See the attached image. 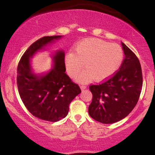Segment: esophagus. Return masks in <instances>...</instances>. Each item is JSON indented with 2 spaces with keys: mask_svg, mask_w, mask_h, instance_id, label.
Here are the masks:
<instances>
[{
  "mask_svg": "<svg viewBox=\"0 0 155 155\" xmlns=\"http://www.w3.org/2000/svg\"><path fill=\"white\" fill-rule=\"evenodd\" d=\"M86 88H87V87L85 86V85H84V84L80 85V89H81L82 90H84V89H85Z\"/></svg>",
  "mask_w": 155,
  "mask_h": 155,
  "instance_id": "esophagus-1",
  "label": "esophagus"
}]
</instances>
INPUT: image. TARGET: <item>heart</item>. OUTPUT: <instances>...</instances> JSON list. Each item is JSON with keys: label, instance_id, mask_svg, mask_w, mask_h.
<instances>
[{"label": "heart", "instance_id": "1", "mask_svg": "<svg viewBox=\"0 0 155 155\" xmlns=\"http://www.w3.org/2000/svg\"><path fill=\"white\" fill-rule=\"evenodd\" d=\"M124 59L122 48L117 44L98 38H87L76 45L74 53L65 57L66 71L71 77H75L83 68L86 70L77 78L79 82L91 80L102 81L115 73Z\"/></svg>", "mask_w": 155, "mask_h": 155}]
</instances>
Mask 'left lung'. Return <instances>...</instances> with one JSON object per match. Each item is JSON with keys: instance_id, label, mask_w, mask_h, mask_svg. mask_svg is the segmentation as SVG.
Returning <instances> with one entry per match:
<instances>
[{"instance_id": "obj_1", "label": "left lung", "mask_w": 155, "mask_h": 155, "mask_svg": "<svg viewBox=\"0 0 155 155\" xmlns=\"http://www.w3.org/2000/svg\"><path fill=\"white\" fill-rule=\"evenodd\" d=\"M125 58L117 72L101 84L89 87L92 101L89 114L103 124H113L126 117L137 104L142 90L143 75L135 54L122 42Z\"/></svg>"}]
</instances>
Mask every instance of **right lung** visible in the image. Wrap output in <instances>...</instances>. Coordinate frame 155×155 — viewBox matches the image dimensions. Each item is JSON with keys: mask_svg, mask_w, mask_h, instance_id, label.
I'll list each match as a JSON object with an SVG mask.
<instances>
[{"mask_svg": "<svg viewBox=\"0 0 155 155\" xmlns=\"http://www.w3.org/2000/svg\"><path fill=\"white\" fill-rule=\"evenodd\" d=\"M61 35L45 36L31 45L22 56L17 67V82L22 102L35 117L58 122L66 117L69 105L81 93L78 84L71 81L66 72L63 50L53 54L52 68L45 73H35L31 59L35 54L61 38Z\"/></svg>", "mask_w": 155, "mask_h": 155, "instance_id": "right-lung-1", "label": "right lung"}]
</instances>
